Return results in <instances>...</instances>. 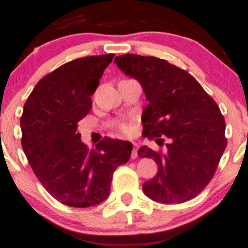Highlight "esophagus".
Returning <instances> with one entry per match:
<instances>
[{"label": "esophagus", "mask_w": 248, "mask_h": 248, "mask_svg": "<svg viewBox=\"0 0 248 248\" xmlns=\"http://www.w3.org/2000/svg\"><path fill=\"white\" fill-rule=\"evenodd\" d=\"M132 146H133V150H132V158H137L138 156V144L137 142H132Z\"/></svg>", "instance_id": "obj_1"}]
</instances>
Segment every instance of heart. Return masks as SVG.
I'll return each mask as SVG.
<instances>
[{"label":"heart","instance_id":"obj_1","mask_svg":"<svg viewBox=\"0 0 248 248\" xmlns=\"http://www.w3.org/2000/svg\"><path fill=\"white\" fill-rule=\"evenodd\" d=\"M120 131H121L124 134H126V136H131V134L133 133V128H132V126L129 124H120Z\"/></svg>","mask_w":248,"mask_h":248}]
</instances>
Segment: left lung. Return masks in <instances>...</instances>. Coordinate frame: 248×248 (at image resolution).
<instances>
[{
    "label": "left lung",
    "instance_id": "1",
    "mask_svg": "<svg viewBox=\"0 0 248 248\" xmlns=\"http://www.w3.org/2000/svg\"><path fill=\"white\" fill-rule=\"evenodd\" d=\"M114 62L146 94L144 137L157 144L169 138L166 154L139 149V157L154 158L158 166L156 176L142 185L144 193L163 204L197 197L214 177L227 146L226 121L217 103L188 72L166 60L126 54Z\"/></svg>",
    "mask_w": 248,
    "mask_h": 248
}]
</instances>
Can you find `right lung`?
I'll return each instance as SVG.
<instances>
[{
  "label": "right lung",
  "mask_w": 248,
  "mask_h": 248,
  "mask_svg": "<svg viewBox=\"0 0 248 248\" xmlns=\"http://www.w3.org/2000/svg\"><path fill=\"white\" fill-rule=\"evenodd\" d=\"M114 54L73 60L42 78L24 106L20 126L26 158L44 188L72 207L106 201L112 174L128 162L132 144L104 138L96 149L81 142L78 122Z\"/></svg>",
  "instance_id": "1"
}]
</instances>
